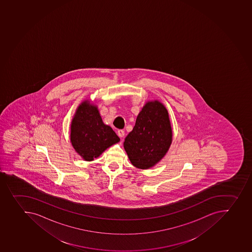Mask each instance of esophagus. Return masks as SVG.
Masks as SVG:
<instances>
[{
    "label": "esophagus",
    "instance_id": "obj_1",
    "mask_svg": "<svg viewBox=\"0 0 252 252\" xmlns=\"http://www.w3.org/2000/svg\"><path fill=\"white\" fill-rule=\"evenodd\" d=\"M117 134H118V136H120V138H122L125 136V131L122 129L118 130V132H117Z\"/></svg>",
    "mask_w": 252,
    "mask_h": 252
}]
</instances>
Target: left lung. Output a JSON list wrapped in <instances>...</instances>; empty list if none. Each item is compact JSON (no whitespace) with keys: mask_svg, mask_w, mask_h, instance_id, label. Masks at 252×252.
<instances>
[{"mask_svg":"<svg viewBox=\"0 0 252 252\" xmlns=\"http://www.w3.org/2000/svg\"><path fill=\"white\" fill-rule=\"evenodd\" d=\"M172 142V128L166 107L158 100L149 101L137 116L124 148L134 166H155L166 155Z\"/></svg>","mask_w":252,"mask_h":252,"instance_id":"8db88e82","label":"left lung"}]
</instances>
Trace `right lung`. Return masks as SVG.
I'll list each match as a JSON object with an SVG mask.
<instances>
[{
  "mask_svg": "<svg viewBox=\"0 0 252 252\" xmlns=\"http://www.w3.org/2000/svg\"><path fill=\"white\" fill-rule=\"evenodd\" d=\"M70 129L71 143L85 161H93L120 141L113 129L102 122L97 106L90 100H85L77 107Z\"/></svg>",
  "mask_w": 252,
  "mask_h": 252,
  "instance_id": "1",
  "label": "right lung"
}]
</instances>
